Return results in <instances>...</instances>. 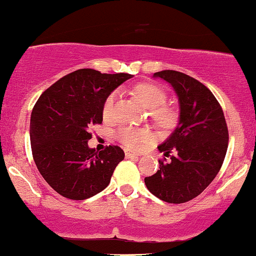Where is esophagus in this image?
Instances as JSON below:
<instances>
[{
	"label": "esophagus",
	"instance_id": "esophagus-1",
	"mask_svg": "<svg viewBox=\"0 0 256 256\" xmlns=\"http://www.w3.org/2000/svg\"><path fill=\"white\" fill-rule=\"evenodd\" d=\"M140 154H136V152H132V151H126V157L127 158H138Z\"/></svg>",
	"mask_w": 256,
	"mask_h": 256
}]
</instances>
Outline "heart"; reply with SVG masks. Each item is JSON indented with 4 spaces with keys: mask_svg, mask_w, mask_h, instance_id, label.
I'll return each instance as SVG.
<instances>
[{
    "mask_svg": "<svg viewBox=\"0 0 256 256\" xmlns=\"http://www.w3.org/2000/svg\"><path fill=\"white\" fill-rule=\"evenodd\" d=\"M134 96L144 108L152 111L154 116L163 124L172 122L173 120V112L168 108H160L164 104L166 93L160 86L154 83H140L134 87ZM116 99V93H111L106 98L104 106H102V114L105 117L110 116L112 111V106ZM117 138L122 144L129 148H139L144 144L151 140V134L144 129H138L133 127H122L117 132Z\"/></svg>",
    "mask_w": 256,
    "mask_h": 256,
    "instance_id": "b5f03b06",
    "label": "heart"
}]
</instances>
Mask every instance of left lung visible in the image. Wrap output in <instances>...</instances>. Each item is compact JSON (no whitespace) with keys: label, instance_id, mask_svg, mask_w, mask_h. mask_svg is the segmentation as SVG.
Instances as JSON below:
<instances>
[{"label":"left lung","instance_id":"1","mask_svg":"<svg viewBox=\"0 0 256 256\" xmlns=\"http://www.w3.org/2000/svg\"><path fill=\"white\" fill-rule=\"evenodd\" d=\"M172 86L179 102V120L158 146L170 156L157 173L145 178L148 191L168 203H184L202 194L219 173L228 145L222 108L210 90L188 74L174 70L154 74Z\"/></svg>","mask_w":256,"mask_h":256}]
</instances>
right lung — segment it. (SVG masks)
I'll list each match as a JSON object with an SVG mask.
<instances>
[{
	"label": "right lung",
	"mask_w": 256,
	"mask_h": 256,
	"mask_svg": "<svg viewBox=\"0 0 256 256\" xmlns=\"http://www.w3.org/2000/svg\"><path fill=\"white\" fill-rule=\"evenodd\" d=\"M132 77L81 68L38 98L30 120L31 150L43 179L59 194L87 200L110 184L124 152L111 145L100 152L90 148V128L102 122L106 98Z\"/></svg>",
	"instance_id": "1"
}]
</instances>
